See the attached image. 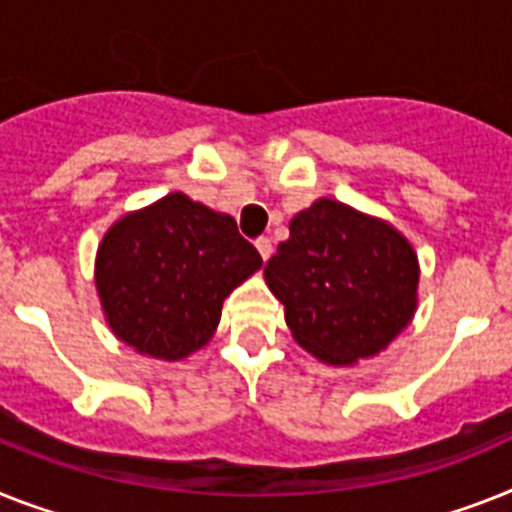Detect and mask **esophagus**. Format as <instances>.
I'll return each mask as SVG.
<instances>
[{"label":"esophagus","mask_w":512,"mask_h":512,"mask_svg":"<svg viewBox=\"0 0 512 512\" xmlns=\"http://www.w3.org/2000/svg\"><path fill=\"white\" fill-rule=\"evenodd\" d=\"M256 251H259V256L261 259H269V256H272V240L269 238H259L256 240Z\"/></svg>","instance_id":"34e87169"}]
</instances>
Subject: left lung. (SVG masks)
<instances>
[{
    "label": "left lung",
    "mask_w": 512,
    "mask_h": 512,
    "mask_svg": "<svg viewBox=\"0 0 512 512\" xmlns=\"http://www.w3.org/2000/svg\"><path fill=\"white\" fill-rule=\"evenodd\" d=\"M418 277L398 227L335 198L298 211L264 269L295 342L329 366L382 353L416 314Z\"/></svg>",
    "instance_id": "obj_1"
}]
</instances>
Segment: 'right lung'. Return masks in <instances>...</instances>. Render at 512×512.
Instances as JSON below:
<instances>
[{"mask_svg": "<svg viewBox=\"0 0 512 512\" xmlns=\"http://www.w3.org/2000/svg\"><path fill=\"white\" fill-rule=\"evenodd\" d=\"M261 269L230 214L175 190L104 232L94 282L117 340L156 361H183L214 337L222 303Z\"/></svg>", "mask_w": 512, "mask_h": 512, "instance_id": "right-lung-1", "label": "right lung"}]
</instances>
